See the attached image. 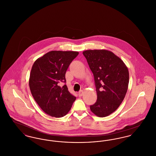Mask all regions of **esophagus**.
Instances as JSON below:
<instances>
[{"label": "esophagus", "mask_w": 156, "mask_h": 156, "mask_svg": "<svg viewBox=\"0 0 156 156\" xmlns=\"http://www.w3.org/2000/svg\"><path fill=\"white\" fill-rule=\"evenodd\" d=\"M83 91L81 90H80L79 92H78V95H79V97H82V95H83Z\"/></svg>", "instance_id": "34e87169"}]
</instances>
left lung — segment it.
<instances>
[{"label":"left lung","mask_w":156,"mask_h":156,"mask_svg":"<svg viewBox=\"0 0 156 156\" xmlns=\"http://www.w3.org/2000/svg\"><path fill=\"white\" fill-rule=\"evenodd\" d=\"M95 80L97 102L90 106L96 116L104 118L115 111L123 102L129 81L128 68L113 52L106 50L83 51Z\"/></svg>","instance_id":"8db88e82"}]
</instances>
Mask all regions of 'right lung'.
Here are the masks:
<instances>
[{
  "label": "right lung",
  "mask_w": 156,
  "mask_h": 156,
  "mask_svg": "<svg viewBox=\"0 0 156 156\" xmlns=\"http://www.w3.org/2000/svg\"><path fill=\"white\" fill-rule=\"evenodd\" d=\"M78 51H49L35 61L30 72L29 87L32 96L47 115L61 118L70 111L76 97L68 91L66 73Z\"/></svg>",
  "instance_id": "1"
}]
</instances>
